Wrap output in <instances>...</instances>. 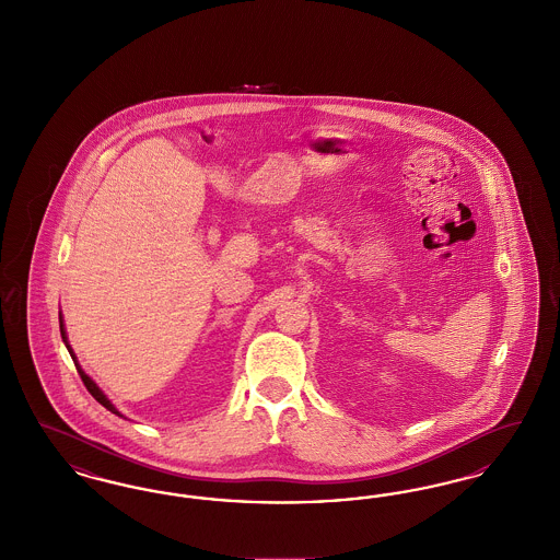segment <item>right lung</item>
Masks as SVG:
<instances>
[{
  "mask_svg": "<svg viewBox=\"0 0 560 560\" xmlns=\"http://www.w3.org/2000/svg\"><path fill=\"white\" fill-rule=\"evenodd\" d=\"M60 336H62V342L67 345V350L71 352V357H73V361H75V354H73V350H71V347H69V342H67V331H65V325H62V317H60ZM75 368H78V372H80L81 375V382L85 384V388H88V393L94 397V399L98 400L103 407H107L108 411L110 413H115V416H121L117 409H115V405L110 402V400L107 399V395L96 386V382L88 375V373L83 372L81 370L80 365H78V361H75Z\"/></svg>",
  "mask_w": 560,
  "mask_h": 560,
  "instance_id": "add662e5",
  "label": "right lung"
}]
</instances>
